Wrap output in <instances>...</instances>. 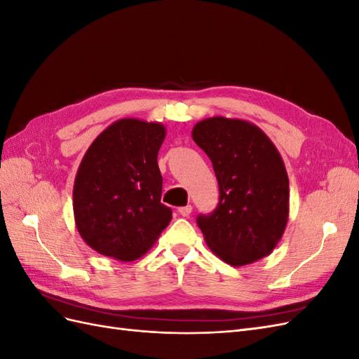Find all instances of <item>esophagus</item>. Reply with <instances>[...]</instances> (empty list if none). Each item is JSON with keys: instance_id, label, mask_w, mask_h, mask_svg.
<instances>
[{"instance_id": "esophagus-1", "label": "esophagus", "mask_w": 359, "mask_h": 359, "mask_svg": "<svg viewBox=\"0 0 359 359\" xmlns=\"http://www.w3.org/2000/svg\"><path fill=\"white\" fill-rule=\"evenodd\" d=\"M193 211V206L191 205H186V206H181V208H178V212L182 215V217H189Z\"/></svg>"}]
</instances>
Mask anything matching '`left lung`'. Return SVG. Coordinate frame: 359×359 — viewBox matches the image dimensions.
Segmentation results:
<instances>
[{
	"label": "left lung",
	"mask_w": 359,
	"mask_h": 359,
	"mask_svg": "<svg viewBox=\"0 0 359 359\" xmlns=\"http://www.w3.org/2000/svg\"><path fill=\"white\" fill-rule=\"evenodd\" d=\"M191 137L210 157L220 189L214 212L198 217L206 245L232 266L268 256L289 219V178L273 140L253 123L224 116L202 119Z\"/></svg>",
	"instance_id": "left-lung-1"
}]
</instances>
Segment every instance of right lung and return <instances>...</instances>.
Returning <instances> with one entry per match:
<instances>
[{"label":"right lung","instance_id":"1","mask_svg":"<svg viewBox=\"0 0 359 359\" xmlns=\"http://www.w3.org/2000/svg\"><path fill=\"white\" fill-rule=\"evenodd\" d=\"M166 127L123 118L94 139L73 186L74 223L97 253L132 262L145 255L172 220L163 205L158 149Z\"/></svg>","mask_w":359,"mask_h":359}]
</instances>
